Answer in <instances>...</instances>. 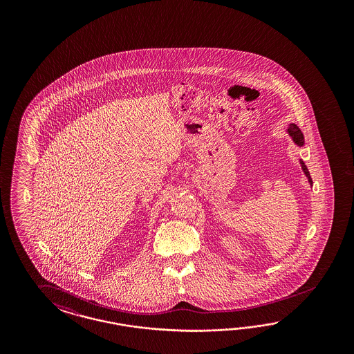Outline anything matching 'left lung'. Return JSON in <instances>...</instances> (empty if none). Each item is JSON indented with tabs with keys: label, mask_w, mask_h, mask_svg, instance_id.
Masks as SVG:
<instances>
[{
	"label": "left lung",
	"mask_w": 354,
	"mask_h": 354,
	"mask_svg": "<svg viewBox=\"0 0 354 354\" xmlns=\"http://www.w3.org/2000/svg\"><path fill=\"white\" fill-rule=\"evenodd\" d=\"M287 133L290 135V139L292 141L297 145V147H304V144H305V139H304V135H302V132H301V129L295 124V123H290V126H288V129H287ZM301 169H302V171L305 174V176L308 178V182L310 185H313V180H311L310 174H309V170H308V167H306V165L304 163L302 160H300Z\"/></svg>",
	"instance_id": "obj_1"
}]
</instances>
